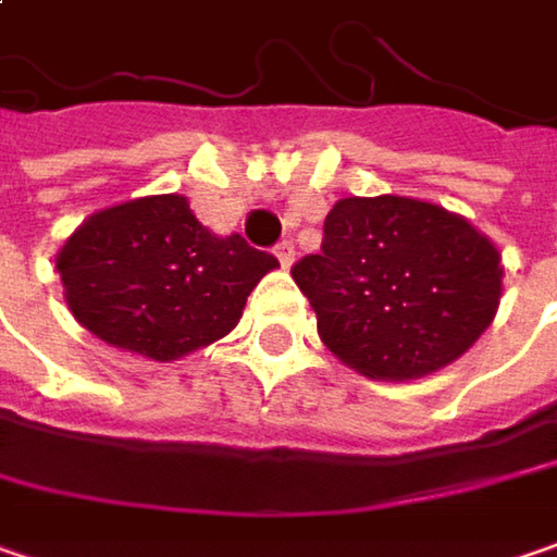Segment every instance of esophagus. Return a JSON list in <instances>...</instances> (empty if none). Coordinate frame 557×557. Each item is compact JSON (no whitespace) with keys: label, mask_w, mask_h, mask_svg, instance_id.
I'll list each match as a JSON object with an SVG mask.
<instances>
[{"label":"esophagus","mask_w":557,"mask_h":557,"mask_svg":"<svg viewBox=\"0 0 557 557\" xmlns=\"http://www.w3.org/2000/svg\"><path fill=\"white\" fill-rule=\"evenodd\" d=\"M275 257H278L282 269H292V265H294V244H292V240H282V244L275 247Z\"/></svg>","instance_id":"34e87169"}]
</instances>
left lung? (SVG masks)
<instances>
[{
	"mask_svg": "<svg viewBox=\"0 0 557 557\" xmlns=\"http://www.w3.org/2000/svg\"><path fill=\"white\" fill-rule=\"evenodd\" d=\"M292 275L325 348L379 382L438 373L498 313L502 253L463 215L413 197H345Z\"/></svg>",
	"mask_w": 557,
	"mask_h": 557,
	"instance_id": "obj_1",
	"label": "left lung"
}]
</instances>
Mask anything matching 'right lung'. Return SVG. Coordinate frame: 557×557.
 I'll return each instance as SVG.
<instances>
[{"label":"right lung","instance_id":"obj_1","mask_svg":"<svg viewBox=\"0 0 557 557\" xmlns=\"http://www.w3.org/2000/svg\"><path fill=\"white\" fill-rule=\"evenodd\" d=\"M278 260L215 235L182 194H150L87 215L55 269L71 317L99 342L159 363L225 338Z\"/></svg>","mask_w":557,"mask_h":557}]
</instances>
